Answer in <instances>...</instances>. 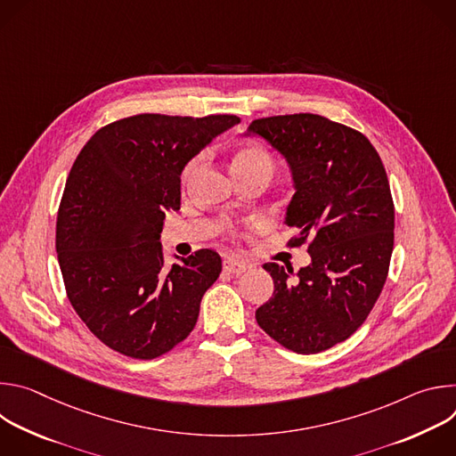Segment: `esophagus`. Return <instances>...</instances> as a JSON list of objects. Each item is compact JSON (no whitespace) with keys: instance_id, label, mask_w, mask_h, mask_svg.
Masks as SVG:
<instances>
[{"instance_id":"34e87169","label":"esophagus","mask_w":456,"mask_h":456,"mask_svg":"<svg viewBox=\"0 0 456 456\" xmlns=\"http://www.w3.org/2000/svg\"><path fill=\"white\" fill-rule=\"evenodd\" d=\"M245 264H241V262H238V259H225L224 262V271L227 273V274H241V273H245Z\"/></svg>"}]
</instances>
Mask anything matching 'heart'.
<instances>
[{"label":"heart","instance_id":"b5f03b06","mask_svg":"<svg viewBox=\"0 0 456 456\" xmlns=\"http://www.w3.org/2000/svg\"><path fill=\"white\" fill-rule=\"evenodd\" d=\"M231 167H232L234 175L236 173H269V175H273L274 162L264 148L247 144L234 151ZM194 169H197V160L189 162V166L183 169V180H187Z\"/></svg>","mask_w":456,"mask_h":456}]
</instances>
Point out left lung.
Here are the masks:
<instances>
[{
  "label": "left lung",
  "mask_w": 456,
  "mask_h": 456,
  "mask_svg": "<svg viewBox=\"0 0 456 456\" xmlns=\"http://www.w3.org/2000/svg\"><path fill=\"white\" fill-rule=\"evenodd\" d=\"M248 135L267 141L289 164L294 197L285 224L292 245L310 238V265L265 264L273 297L256 321L296 354L348 339L373 308L394 250L395 209L382 160L355 129L314 113L256 118Z\"/></svg>",
  "instance_id": "8db88e82"
}]
</instances>
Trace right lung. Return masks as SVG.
I'll list each match as a JSON object with an SVG mask.
<instances>
[{
	"mask_svg": "<svg viewBox=\"0 0 456 456\" xmlns=\"http://www.w3.org/2000/svg\"><path fill=\"white\" fill-rule=\"evenodd\" d=\"M238 122L134 115L101 127L77 155L57 213V259L74 310L111 350L155 359L197 324L222 257L202 248L166 267L160 232L166 211L180 209L187 162Z\"/></svg>",
	"mask_w": 456,
	"mask_h": 456,
	"instance_id": "right-lung-1",
	"label": "right lung"
}]
</instances>
